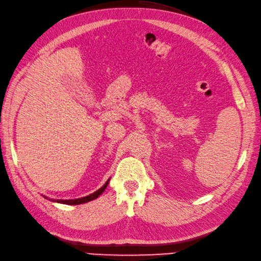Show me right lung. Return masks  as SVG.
<instances>
[{
  "label": "right lung",
  "mask_w": 261,
  "mask_h": 261,
  "mask_svg": "<svg viewBox=\"0 0 261 261\" xmlns=\"http://www.w3.org/2000/svg\"><path fill=\"white\" fill-rule=\"evenodd\" d=\"M108 182H109V179L105 183V185H102V187L99 190L96 191V192H94L88 196H85V198H80V199H76V200H57L56 202H59V203H63V204H69V205H76V204L86 203V202H89L91 200L97 199L98 196H99L103 192V191H105V189L107 188V185H108Z\"/></svg>",
  "instance_id": "1"
}]
</instances>
